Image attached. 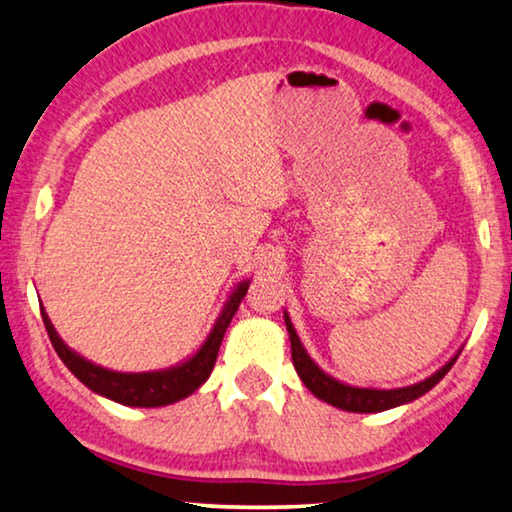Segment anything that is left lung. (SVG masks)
I'll use <instances>...</instances> for the list:
<instances>
[{"mask_svg":"<svg viewBox=\"0 0 512 512\" xmlns=\"http://www.w3.org/2000/svg\"><path fill=\"white\" fill-rule=\"evenodd\" d=\"M285 327L292 343V364L299 373L301 383H304L318 399L327 401L329 406L348 410V413H380V410H390V408L403 406V403L420 399L422 394H427L431 390V387H436V383H441L445 373H448L452 369V364L457 362L459 352H462L459 350L448 364L441 366L436 373H431L429 378L420 380V383L408 385V387H394V390H376V387H355V385L341 383V380H336L334 376H329V373L322 371L320 366L313 362L311 355L306 352L304 343L299 341L297 329H294L287 311H285Z\"/></svg>","mask_w":512,"mask_h":512,"instance_id":"1","label":"left lung"}]
</instances>
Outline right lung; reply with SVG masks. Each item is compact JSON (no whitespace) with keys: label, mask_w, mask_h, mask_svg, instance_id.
Wrapping results in <instances>:
<instances>
[{"label":"right lung","mask_w":512,"mask_h":512,"mask_svg":"<svg viewBox=\"0 0 512 512\" xmlns=\"http://www.w3.org/2000/svg\"><path fill=\"white\" fill-rule=\"evenodd\" d=\"M248 287H250V280H243V283L234 287L232 294H229L225 301V306H222L213 329L208 331L206 341L199 345V350L194 352V355L162 371L122 373V371L104 369V366L81 357L76 350H71L69 345L62 341L43 306H41V318H43V325L48 329L50 343H53V348L57 355H60L64 366H67V369L74 373V376L81 380L88 390L99 394V397L122 403V406L160 408V406H169V403H176L185 397H190L194 390H199V387L206 383L215 366V359H218L222 336H225L234 313L239 311V304L241 299L246 297Z\"/></svg>","instance_id":"1"}]
</instances>
